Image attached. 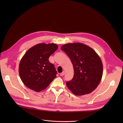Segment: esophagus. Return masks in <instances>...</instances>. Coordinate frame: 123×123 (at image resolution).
<instances>
[{"label":"esophagus","instance_id":"1","mask_svg":"<svg viewBox=\"0 0 123 123\" xmlns=\"http://www.w3.org/2000/svg\"><path fill=\"white\" fill-rule=\"evenodd\" d=\"M64 74H65V71H63L62 73H61L60 74V75L61 76H63V75H64Z\"/></svg>","mask_w":123,"mask_h":123}]
</instances>
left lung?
I'll use <instances>...</instances> for the list:
<instances>
[{"label":"left lung","mask_w":123,"mask_h":123,"mask_svg":"<svg viewBox=\"0 0 123 123\" xmlns=\"http://www.w3.org/2000/svg\"><path fill=\"white\" fill-rule=\"evenodd\" d=\"M61 49L69 57L74 69L73 79L66 83L67 86L75 95L90 93L103 76V63L99 55L92 48L80 43L64 44Z\"/></svg>","instance_id":"obj_1"}]
</instances>
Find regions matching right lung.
Segmentation results:
<instances>
[{
	"mask_svg": "<svg viewBox=\"0 0 123 123\" xmlns=\"http://www.w3.org/2000/svg\"><path fill=\"white\" fill-rule=\"evenodd\" d=\"M57 49V44L55 43H40L26 52L19 62L18 69L20 79L26 87L40 92L56 77V71L49 62V58Z\"/></svg>",
	"mask_w": 123,
	"mask_h": 123,
	"instance_id": "add662e5",
	"label": "right lung"
}]
</instances>
